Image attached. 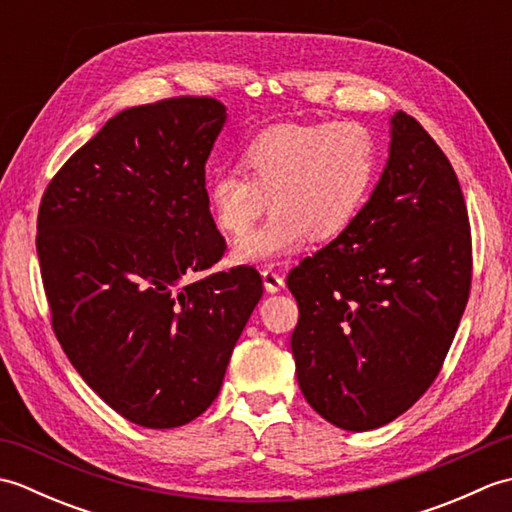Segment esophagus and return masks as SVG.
<instances>
[{
	"label": "esophagus",
	"instance_id": "34e87169",
	"mask_svg": "<svg viewBox=\"0 0 512 512\" xmlns=\"http://www.w3.org/2000/svg\"><path fill=\"white\" fill-rule=\"evenodd\" d=\"M262 277H264V286L268 292H279L284 288V277H281L277 270H273L270 266L262 268Z\"/></svg>",
	"mask_w": 512,
	"mask_h": 512
}]
</instances>
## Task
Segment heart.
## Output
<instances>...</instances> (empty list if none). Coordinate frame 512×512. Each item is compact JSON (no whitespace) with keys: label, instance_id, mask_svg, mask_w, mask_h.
Returning a JSON list of instances; mask_svg holds the SVG:
<instances>
[{"label":"heart","instance_id":"b5f03b06","mask_svg":"<svg viewBox=\"0 0 512 512\" xmlns=\"http://www.w3.org/2000/svg\"><path fill=\"white\" fill-rule=\"evenodd\" d=\"M242 167L209 180V211L220 231L242 235L270 200L266 222L233 250L239 262H268L295 253L308 235L328 239L350 226L376 178L378 147L356 121L284 123L250 140Z\"/></svg>","mask_w":512,"mask_h":512}]
</instances>
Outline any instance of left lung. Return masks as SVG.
Instances as JSON below:
<instances>
[{
  "label": "left lung",
  "mask_w": 512,
  "mask_h": 512,
  "mask_svg": "<svg viewBox=\"0 0 512 512\" xmlns=\"http://www.w3.org/2000/svg\"><path fill=\"white\" fill-rule=\"evenodd\" d=\"M469 211L449 158L396 112L380 182L345 231L290 270V336L308 405L369 431L431 387L469 301Z\"/></svg>",
  "instance_id": "8db88e82"
}]
</instances>
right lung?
<instances>
[{
	"label": "right lung",
	"instance_id": "1",
	"mask_svg": "<svg viewBox=\"0 0 512 512\" xmlns=\"http://www.w3.org/2000/svg\"><path fill=\"white\" fill-rule=\"evenodd\" d=\"M224 121L211 96L129 107L74 151L39 204L52 330L85 383L147 429L211 407L264 292L253 266L193 279L226 250L204 182Z\"/></svg>",
	"mask_w": 512,
	"mask_h": 512
}]
</instances>
